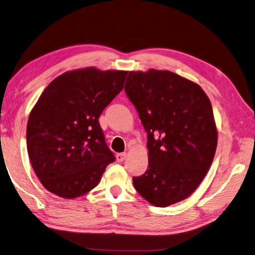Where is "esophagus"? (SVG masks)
Returning <instances> with one entry per match:
<instances>
[{"instance_id":"34e87169","label":"esophagus","mask_w":255,"mask_h":255,"mask_svg":"<svg viewBox=\"0 0 255 255\" xmlns=\"http://www.w3.org/2000/svg\"><path fill=\"white\" fill-rule=\"evenodd\" d=\"M125 158H127V153H125V152L116 154V161H118V162H123Z\"/></svg>"}]
</instances>
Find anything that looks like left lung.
<instances>
[{"label": "left lung", "mask_w": 255, "mask_h": 255, "mask_svg": "<svg viewBox=\"0 0 255 255\" xmlns=\"http://www.w3.org/2000/svg\"><path fill=\"white\" fill-rule=\"evenodd\" d=\"M125 93L148 133L149 164L135 190L157 207L186 199L203 181L217 146L211 101L194 82L168 70L130 71Z\"/></svg>", "instance_id": "left-lung-1"}]
</instances>
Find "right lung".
<instances>
[{
	"label": "right lung",
	"mask_w": 255,
	"mask_h": 255,
	"mask_svg": "<svg viewBox=\"0 0 255 255\" xmlns=\"http://www.w3.org/2000/svg\"><path fill=\"white\" fill-rule=\"evenodd\" d=\"M128 71L88 68L58 76L29 115L26 146L44 188L73 199L98 185L115 157L98 122L122 91Z\"/></svg>",
	"instance_id": "1"
}]
</instances>
